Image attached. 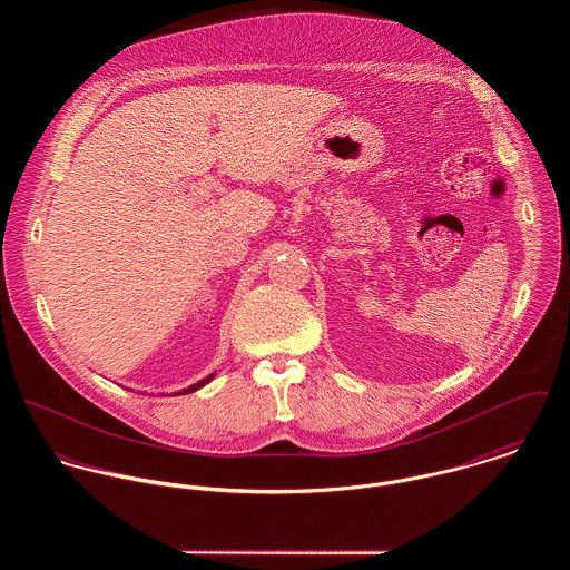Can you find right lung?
<instances>
[{"mask_svg":"<svg viewBox=\"0 0 570 570\" xmlns=\"http://www.w3.org/2000/svg\"><path fill=\"white\" fill-rule=\"evenodd\" d=\"M213 377H215V373H213V375H208V377H206V380H202V382H197V384H193V386H190V389H188V391H184V393H193V391H197V389H202V386H204V384H208V382H210V380H213Z\"/></svg>","mask_w":570,"mask_h":570,"instance_id":"1","label":"right lung"}]
</instances>
